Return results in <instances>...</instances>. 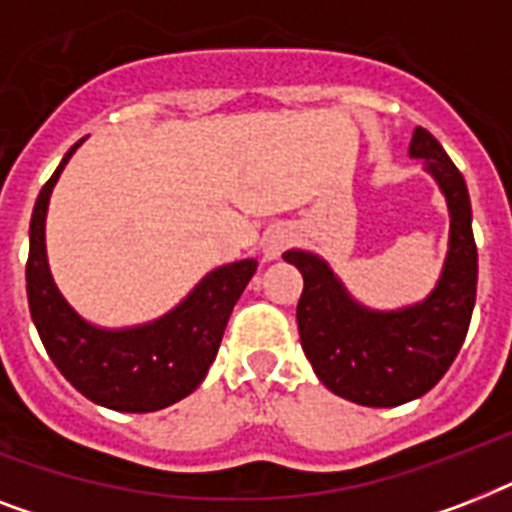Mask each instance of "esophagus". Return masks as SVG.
<instances>
[{
  "instance_id": "esophagus-1",
  "label": "esophagus",
  "mask_w": 512,
  "mask_h": 512,
  "mask_svg": "<svg viewBox=\"0 0 512 512\" xmlns=\"http://www.w3.org/2000/svg\"><path fill=\"white\" fill-rule=\"evenodd\" d=\"M292 244V231L284 228V225H273L268 228V233L263 236V257L271 263V260H279L281 252Z\"/></svg>"
}]
</instances>
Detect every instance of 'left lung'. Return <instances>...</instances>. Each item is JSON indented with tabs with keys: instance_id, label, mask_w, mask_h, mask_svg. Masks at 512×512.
<instances>
[{
	"instance_id": "left-lung-1",
	"label": "left lung",
	"mask_w": 512,
	"mask_h": 512,
	"mask_svg": "<svg viewBox=\"0 0 512 512\" xmlns=\"http://www.w3.org/2000/svg\"><path fill=\"white\" fill-rule=\"evenodd\" d=\"M409 156L436 180L449 209V247L436 287L420 303L377 311L350 295L332 265L311 249L284 260L303 273L297 329L305 358L335 396L361 406H398L425 396L468 335L476 305L478 252L465 177L428 130L412 132Z\"/></svg>"
}]
</instances>
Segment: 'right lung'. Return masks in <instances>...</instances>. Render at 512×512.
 <instances>
[{"label": "right lung", "mask_w": 512, "mask_h": 512, "mask_svg": "<svg viewBox=\"0 0 512 512\" xmlns=\"http://www.w3.org/2000/svg\"><path fill=\"white\" fill-rule=\"evenodd\" d=\"M71 146L34 204L28 228V311L60 374L92 404L114 412H156L191 396L215 361L236 300L255 276L257 260L217 265L164 316L132 327H98L68 303L47 260V209Z\"/></svg>", "instance_id": "1"}]
</instances>
